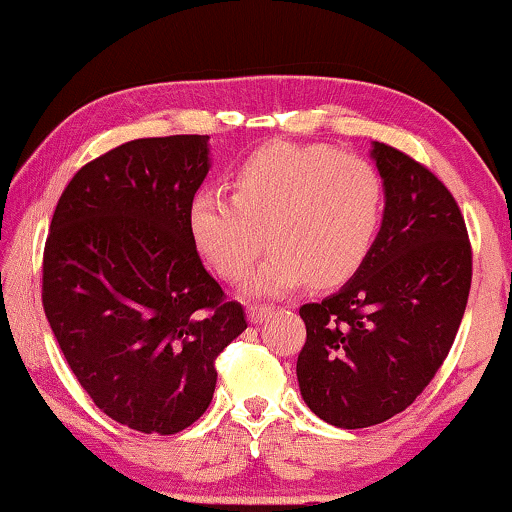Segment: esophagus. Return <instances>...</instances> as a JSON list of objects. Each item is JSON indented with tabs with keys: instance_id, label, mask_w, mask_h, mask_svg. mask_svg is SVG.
Segmentation results:
<instances>
[{
	"instance_id": "34e87169",
	"label": "esophagus",
	"mask_w": 512,
	"mask_h": 512,
	"mask_svg": "<svg viewBox=\"0 0 512 512\" xmlns=\"http://www.w3.org/2000/svg\"><path fill=\"white\" fill-rule=\"evenodd\" d=\"M270 314H272V307H268V305H254V307H249L247 317H249L251 324H263V321L268 319Z\"/></svg>"
}]
</instances>
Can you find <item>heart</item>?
Here are the masks:
<instances>
[{
    "label": "heart",
    "instance_id": "b5f03b06",
    "mask_svg": "<svg viewBox=\"0 0 512 512\" xmlns=\"http://www.w3.org/2000/svg\"><path fill=\"white\" fill-rule=\"evenodd\" d=\"M387 188L370 160L324 144L275 142L233 174V195L202 188L188 205L200 256L237 282L265 247L272 254L247 279V293L277 298L307 279L328 289L366 263L384 219Z\"/></svg>",
    "mask_w": 512,
    "mask_h": 512
}]
</instances>
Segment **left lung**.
Masks as SVG:
<instances>
[{
  "mask_svg": "<svg viewBox=\"0 0 512 512\" xmlns=\"http://www.w3.org/2000/svg\"><path fill=\"white\" fill-rule=\"evenodd\" d=\"M370 158L387 188L373 249L338 293L300 307V394L338 429L387 422L422 394L471 291V242L443 181L394 146L373 142Z\"/></svg>",
  "mask_w": 512,
  "mask_h": 512,
  "instance_id": "1",
  "label": "left lung"
}]
</instances>
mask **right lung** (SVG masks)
I'll use <instances>...</instances> for the list:
<instances>
[{
	"label": "right lung",
	"instance_id": "1",
	"mask_svg": "<svg viewBox=\"0 0 512 512\" xmlns=\"http://www.w3.org/2000/svg\"><path fill=\"white\" fill-rule=\"evenodd\" d=\"M207 135L132 139L69 181L44 249V312L104 415L142 433L184 431L209 408L214 361L244 328L188 233Z\"/></svg>",
	"mask_w": 512,
	"mask_h": 512
}]
</instances>
